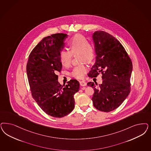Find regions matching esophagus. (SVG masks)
Returning a JSON list of instances; mask_svg holds the SVG:
<instances>
[{
    "label": "esophagus",
    "instance_id": "obj_1",
    "mask_svg": "<svg viewBox=\"0 0 151 151\" xmlns=\"http://www.w3.org/2000/svg\"><path fill=\"white\" fill-rule=\"evenodd\" d=\"M80 85L81 86H86L87 85V83L84 81H80Z\"/></svg>",
    "mask_w": 151,
    "mask_h": 151
}]
</instances>
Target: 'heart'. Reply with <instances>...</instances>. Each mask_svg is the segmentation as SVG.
<instances>
[{
  "instance_id": "obj_1",
  "label": "heart",
  "mask_w": 151,
  "mask_h": 151,
  "mask_svg": "<svg viewBox=\"0 0 151 151\" xmlns=\"http://www.w3.org/2000/svg\"><path fill=\"white\" fill-rule=\"evenodd\" d=\"M70 51L62 50L60 52L59 58L62 64L65 67H68L71 63L72 56L78 54L79 60L81 63L86 62L90 63L96 57L94 45L82 34L75 35L69 42ZM87 66L81 64L73 68L70 75L75 78H83L87 72Z\"/></svg>"
}]
</instances>
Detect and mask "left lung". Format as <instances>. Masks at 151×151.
<instances>
[{
    "label": "left lung",
    "mask_w": 151,
    "mask_h": 151,
    "mask_svg": "<svg viewBox=\"0 0 151 151\" xmlns=\"http://www.w3.org/2000/svg\"><path fill=\"white\" fill-rule=\"evenodd\" d=\"M92 37L96 62L88 76L97 77L101 73L103 82L98 87L96 82L87 85L94 88L92 100L94 107L102 112H111L119 107L131 92L132 62L124 48L112 35L99 30Z\"/></svg>",
    "instance_id": "obj_1"
}]
</instances>
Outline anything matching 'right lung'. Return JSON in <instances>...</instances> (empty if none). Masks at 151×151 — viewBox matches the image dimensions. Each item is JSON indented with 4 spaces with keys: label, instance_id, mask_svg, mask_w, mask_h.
Masks as SVG:
<instances>
[{
    "label": "right lung",
    "instance_id": "obj_1",
    "mask_svg": "<svg viewBox=\"0 0 151 151\" xmlns=\"http://www.w3.org/2000/svg\"><path fill=\"white\" fill-rule=\"evenodd\" d=\"M67 37V34L57 33L45 37L32 50L27 64L32 97L45 113L55 118L64 117L73 111L74 95L79 89L76 79L62 86L56 74L62 70L59 53Z\"/></svg>",
    "mask_w": 151,
    "mask_h": 151
}]
</instances>
